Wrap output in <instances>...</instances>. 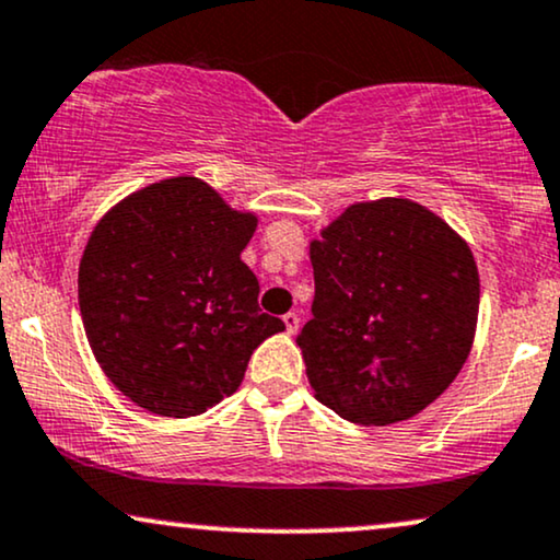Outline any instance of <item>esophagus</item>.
<instances>
[{"mask_svg":"<svg viewBox=\"0 0 560 560\" xmlns=\"http://www.w3.org/2000/svg\"><path fill=\"white\" fill-rule=\"evenodd\" d=\"M284 323H287V334H298V328H300V315H298V313H287V315H284Z\"/></svg>","mask_w":560,"mask_h":560,"instance_id":"esophagus-1","label":"esophagus"}]
</instances>
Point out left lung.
Returning a JSON list of instances; mask_svg holds the SVG:
<instances>
[{"label":"left lung","instance_id":"1","mask_svg":"<svg viewBox=\"0 0 560 560\" xmlns=\"http://www.w3.org/2000/svg\"><path fill=\"white\" fill-rule=\"evenodd\" d=\"M313 318L298 336L315 399L349 422L415 417L475 341L480 276L441 215L407 198L349 206L310 242Z\"/></svg>","mask_w":560,"mask_h":560}]
</instances>
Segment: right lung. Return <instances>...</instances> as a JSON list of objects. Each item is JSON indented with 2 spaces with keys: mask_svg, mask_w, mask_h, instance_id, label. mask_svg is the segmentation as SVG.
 <instances>
[{
  "mask_svg": "<svg viewBox=\"0 0 560 560\" xmlns=\"http://www.w3.org/2000/svg\"><path fill=\"white\" fill-rule=\"evenodd\" d=\"M258 215L198 177L153 182L119 200L88 240L78 302L93 357L127 399L192 417L232 396L250 354L284 320L260 313L242 262Z\"/></svg>",
  "mask_w": 560,
  "mask_h": 560,
  "instance_id": "1",
  "label": "right lung"
}]
</instances>
